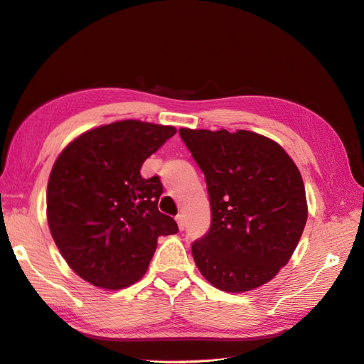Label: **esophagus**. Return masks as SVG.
Listing matches in <instances>:
<instances>
[{
  "instance_id": "esophagus-1",
  "label": "esophagus",
  "mask_w": 364,
  "mask_h": 364,
  "mask_svg": "<svg viewBox=\"0 0 364 364\" xmlns=\"http://www.w3.org/2000/svg\"><path fill=\"white\" fill-rule=\"evenodd\" d=\"M176 223H178V228L180 230H184V226H186V221H184V215H181V213H178V215L175 217Z\"/></svg>"
}]
</instances>
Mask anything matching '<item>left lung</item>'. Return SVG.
Listing matches in <instances>:
<instances>
[{
	"mask_svg": "<svg viewBox=\"0 0 364 364\" xmlns=\"http://www.w3.org/2000/svg\"><path fill=\"white\" fill-rule=\"evenodd\" d=\"M204 173L212 221L192 243L195 264L226 292H246L287 264L307 220L300 171L284 149L249 130L180 129Z\"/></svg>",
	"mask_w": 364,
	"mask_h": 364,
	"instance_id": "obj_1",
	"label": "left lung"
}]
</instances>
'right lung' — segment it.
<instances>
[{
  "label": "right lung",
  "mask_w": 364,
  "mask_h": 364,
  "mask_svg": "<svg viewBox=\"0 0 364 364\" xmlns=\"http://www.w3.org/2000/svg\"><path fill=\"white\" fill-rule=\"evenodd\" d=\"M172 126L124 119L100 126L64 149L48 184V223L72 271L90 284L123 289L147 271L156 240L178 226L158 210L163 184L141 166Z\"/></svg>",
  "instance_id": "add662e5"
}]
</instances>
